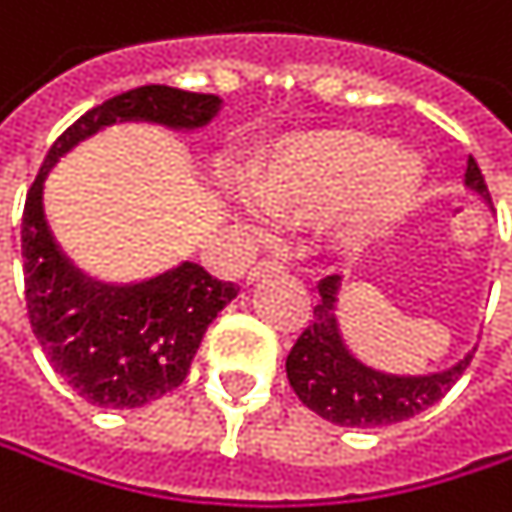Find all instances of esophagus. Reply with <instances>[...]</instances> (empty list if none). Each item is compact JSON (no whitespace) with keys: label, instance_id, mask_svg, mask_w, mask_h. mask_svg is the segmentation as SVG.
Listing matches in <instances>:
<instances>
[{"label":"esophagus","instance_id":"obj_1","mask_svg":"<svg viewBox=\"0 0 512 512\" xmlns=\"http://www.w3.org/2000/svg\"><path fill=\"white\" fill-rule=\"evenodd\" d=\"M270 273H285V267H282L279 261H273V258H264V261H258V264L251 267L248 282H258V279H264V276H270Z\"/></svg>","mask_w":512,"mask_h":512}]
</instances>
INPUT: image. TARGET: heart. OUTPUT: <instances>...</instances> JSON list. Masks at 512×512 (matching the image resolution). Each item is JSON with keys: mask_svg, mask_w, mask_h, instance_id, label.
<instances>
[{"mask_svg": "<svg viewBox=\"0 0 512 512\" xmlns=\"http://www.w3.org/2000/svg\"><path fill=\"white\" fill-rule=\"evenodd\" d=\"M254 197L276 221H312L345 206L339 239L360 248L399 224L423 197L426 164L414 149L366 131H318L282 143L254 167Z\"/></svg>", "mask_w": 512, "mask_h": 512, "instance_id": "obj_1", "label": "heart"}]
</instances>
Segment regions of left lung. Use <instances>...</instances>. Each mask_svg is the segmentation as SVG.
<instances>
[{
    "mask_svg": "<svg viewBox=\"0 0 512 512\" xmlns=\"http://www.w3.org/2000/svg\"><path fill=\"white\" fill-rule=\"evenodd\" d=\"M465 185L477 191L486 203H492L486 179L474 158H468ZM339 288H342L339 276H327L318 285L321 303L315 306V321L303 330V336L288 354L285 369L300 402L336 426L375 429V426L402 423L426 411L438 399H444V393L459 381V375L468 369L474 354H465L456 366L444 372L417 375V378L375 372L363 366L342 342L339 318H336Z\"/></svg>",
    "mask_w": 512,
    "mask_h": 512,
    "instance_id": "8db88e82",
    "label": "left lung"
}]
</instances>
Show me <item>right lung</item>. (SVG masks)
<instances>
[{
  "instance_id": "obj_1",
  "label": "right lung",
  "mask_w": 512,
  "mask_h": 512,
  "mask_svg": "<svg viewBox=\"0 0 512 512\" xmlns=\"http://www.w3.org/2000/svg\"><path fill=\"white\" fill-rule=\"evenodd\" d=\"M221 107L218 95L173 86H137L65 128L50 146L23 206V282L29 324L53 369L98 408H143L176 390L206 327L236 297V285L185 261L137 285H104L83 276L44 218V179L80 140L116 122H155L176 131L203 128Z\"/></svg>"
}]
</instances>
